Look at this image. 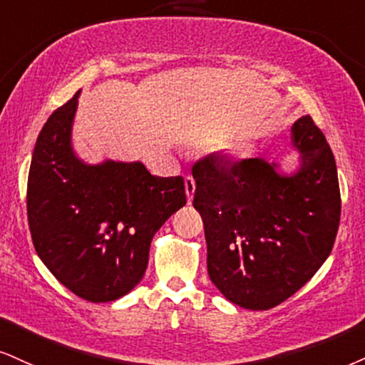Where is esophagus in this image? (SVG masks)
<instances>
[{
    "instance_id": "esophagus-1",
    "label": "esophagus",
    "mask_w": 365,
    "mask_h": 365,
    "mask_svg": "<svg viewBox=\"0 0 365 365\" xmlns=\"http://www.w3.org/2000/svg\"><path fill=\"white\" fill-rule=\"evenodd\" d=\"M184 187H186V196H187V205L192 203V196H195V191H196V181L192 175H187L186 179H184Z\"/></svg>"
}]
</instances>
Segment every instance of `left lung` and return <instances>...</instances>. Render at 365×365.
<instances>
[{"instance_id":"obj_1","label":"left lung","mask_w":365,"mask_h":365,"mask_svg":"<svg viewBox=\"0 0 365 365\" xmlns=\"http://www.w3.org/2000/svg\"><path fill=\"white\" fill-rule=\"evenodd\" d=\"M294 173L260 157L232 164L220 154L192 168L208 247V274L238 307L271 309L322 267L340 223L335 157L312 116L291 127Z\"/></svg>"}]
</instances>
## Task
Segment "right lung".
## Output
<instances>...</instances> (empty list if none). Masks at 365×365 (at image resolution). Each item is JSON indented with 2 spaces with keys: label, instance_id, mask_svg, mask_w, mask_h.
<instances>
[{
  "label": "right lung",
  "instance_id": "right-lung-1",
  "mask_svg": "<svg viewBox=\"0 0 365 365\" xmlns=\"http://www.w3.org/2000/svg\"><path fill=\"white\" fill-rule=\"evenodd\" d=\"M79 94L38 135L26 213L35 250L57 281L79 298L108 303L142 281L152 238L186 205V187L181 175L157 178L140 160H81L73 148Z\"/></svg>",
  "mask_w": 365,
  "mask_h": 365
}]
</instances>
